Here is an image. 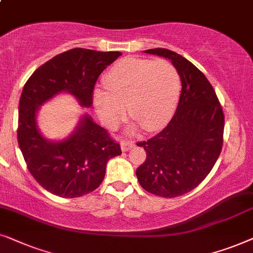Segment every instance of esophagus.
<instances>
[{"mask_svg":"<svg viewBox=\"0 0 253 253\" xmlns=\"http://www.w3.org/2000/svg\"><path fill=\"white\" fill-rule=\"evenodd\" d=\"M120 147L123 151H128L134 147V143L132 142V141H123V142L120 143Z\"/></svg>","mask_w":253,"mask_h":253,"instance_id":"34e87169","label":"esophagus"}]
</instances>
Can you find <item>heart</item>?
I'll list each match as a JSON object with an SVG mask.
<instances>
[{
	"instance_id": "b5f03b06",
	"label": "heart",
	"mask_w": 253,
	"mask_h": 253,
	"mask_svg": "<svg viewBox=\"0 0 253 253\" xmlns=\"http://www.w3.org/2000/svg\"><path fill=\"white\" fill-rule=\"evenodd\" d=\"M107 91L97 89L93 106L100 120L111 129L127 118V107L148 132H156L169 123L180 95V76L167 60L125 58L118 61L104 80Z\"/></svg>"
}]
</instances>
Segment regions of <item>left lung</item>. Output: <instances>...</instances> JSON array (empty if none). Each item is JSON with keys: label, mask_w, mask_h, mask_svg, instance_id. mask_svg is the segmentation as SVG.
Segmentation results:
<instances>
[{"label": "left lung", "mask_w": 253, "mask_h": 253, "mask_svg": "<svg viewBox=\"0 0 253 253\" xmlns=\"http://www.w3.org/2000/svg\"><path fill=\"white\" fill-rule=\"evenodd\" d=\"M144 53L170 60L179 73L181 92L166 128L137 143L147 158L136 177L149 193L176 198L197 187L213 169L223 144L224 114L210 81L193 63L167 48Z\"/></svg>", "instance_id": "8db88e82"}]
</instances>
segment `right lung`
Wrapping results in <instances>:
<instances>
[{
    "label": "right lung",
    "instance_id": "add662e5",
    "mask_svg": "<svg viewBox=\"0 0 253 253\" xmlns=\"http://www.w3.org/2000/svg\"><path fill=\"white\" fill-rule=\"evenodd\" d=\"M121 55L73 48L40 66L25 83L19 99L18 144L33 178L52 194L77 198L95 191L105 177L110 158L119 156V143L89 114L81 118L74 132L60 141L39 132V107L61 92L73 95L80 105H92L93 87L103 70Z\"/></svg>",
    "mask_w": 253,
    "mask_h": 253
}]
</instances>
